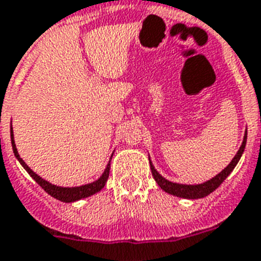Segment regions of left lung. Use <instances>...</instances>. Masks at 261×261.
Masks as SVG:
<instances>
[{"label":"left lung","instance_id":"8db88e82","mask_svg":"<svg viewBox=\"0 0 261 261\" xmlns=\"http://www.w3.org/2000/svg\"><path fill=\"white\" fill-rule=\"evenodd\" d=\"M245 144H247V130H245L244 140H243L242 146L239 148L238 153L234 154V157L232 159V161L227 167L224 168L220 173H217L215 177H212L208 181L203 182V184H195V185H187V184H178V182H172L169 180H167L165 177H163L159 172L154 169L153 164L149 159V165H150V171H152V174H153V178L156 180V182L159 184L163 191H165L169 195L177 196V197H182V199H203L205 196H208L210 193H212L216 188L220 187L221 182L225 180V178L229 176L232 171L234 169V167L238 165L240 157H242L243 152L245 149Z\"/></svg>","mask_w":261,"mask_h":261}]
</instances>
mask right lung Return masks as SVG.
Instances as JSON below:
<instances>
[{
  "label": "right lung",
  "instance_id": "1",
  "mask_svg": "<svg viewBox=\"0 0 261 261\" xmlns=\"http://www.w3.org/2000/svg\"><path fill=\"white\" fill-rule=\"evenodd\" d=\"M10 140H12L13 153L17 157V160L19 161V164L22 165L23 169L36 180V182L40 185L41 188L44 189L45 192L48 193V195H50L51 197L60 200V201H64V203H73V201H77V200L85 199V197H89V196L94 195V193L100 192L101 189L104 188V185L107 184V180L108 177H109V169H111V160L108 163L104 173L101 174L100 178H97L96 181L90 182V184L81 185V187H72V188H69V187H58V185L51 184V182L46 181V180H44L42 177H40L37 173H34V172L25 164V161L19 157L18 150H17L16 148V143H14V136H13L12 126H10ZM112 156H113V154H112Z\"/></svg>",
  "mask_w": 261,
  "mask_h": 261
}]
</instances>
